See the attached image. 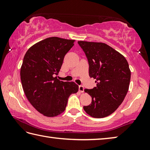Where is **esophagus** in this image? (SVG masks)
<instances>
[{"label":"esophagus","mask_w":150,"mask_h":150,"mask_svg":"<svg viewBox=\"0 0 150 150\" xmlns=\"http://www.w3.org/2000/svg\"><path fill=\"white\" fill-rule=\"evenodd\" d=\"M79 91H80L81 92H84V86H82V85H80L79 86Z\"/></svg>","instance_id":"1"}]
</instances>
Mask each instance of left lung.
Instances as JSON below:
<instances>
[{"mask_svg":"<svg viewBox=\"0 0 150 150\" xmlns=\"http://www.w3.org/2000/svg\"><path fill=\"white\" fill-rule=\"evenodd\" d=\"M89 64V75L96 79L97 86L85 89L91 104L84 106L94 118L110 115L122 104L128 93L131 79L129 64L122 55L102 42L78 41Z\"/></svg>","mask_w":150,"mask_h":150,"instance_id":"8db88e82","label":"left lung"}]
</instances>
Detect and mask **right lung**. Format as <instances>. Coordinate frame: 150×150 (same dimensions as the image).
<instances>
[{
	"label": "right lung",
	"instance_id": "obj_1",
	"mask_svg": "<svg viewBox=\"0 0 150 150\" xmlns=\"http://www.w3.org/2000/svg\"><path fill=\"white\" fill-rule=\"evenodd\" d=\"M74 41L47 38L31 46L24 57L21 69L22 88L31 104L46 117L62 113L69 97L78 91L75 82L60 81L55 77Z\"/></svg>",
	"mask_w": 150,
	"mask_h": 150
}]
</instances>
